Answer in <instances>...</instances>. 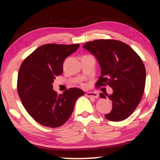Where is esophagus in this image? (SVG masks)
I'll return each instance as SVG.
<instances>
[{
    "label": "esophagus",
    "mask_w": 160,
    "mask_h": 160,
    "mask_svg": "<svg viewBox=\"0 0 160 160\" xmlns=\"http://www.w3.org/2000/svg\"><path fill=\"white\" fill-rule=\"evenodd\" d=\"M86 95L87 97H89V98H96L98 97V95L97 94L96 92H86Z\"/></svg>",
    "instance_id": "obj_1"
}]
</instances>
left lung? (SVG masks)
<instances>
[{"instance_id":"obj_1","label":"left lung","mask_w":160,"mask_h":160,"mask_svg":"<svg viewBox=\"0 0 160 160\" xmlns=\"http://www.w3.org/2000/svg\"><path fill=\"white\" fill-rule=\"evenodd\" d=\"M83 48L94 55L101 67L96 86L108 85L113 93H100L112 101L108 120L119 122L128 118L140 103L144 91L146 70L140 56L126 43L117 40H95Z\"/></svg>"}]
</instances>
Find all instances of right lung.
Wrapping results in <instances>:
<instances>
[{"label":"right lung","mask_w":160,"mask_h":160,"mask_svg":"<svg viewBox=\"0 0 160 160\" xmlns=\"http://www.w3.org/2000/svg\"><path fill=\"white\" fill-rule=\"evenodd\" d=\"M80 47L78 43L40 46L24 60L18 74L17 90L24 108L38 123L59 127L68 120L75 102L83 91L70 88L58 95L52 89L56 76L63 72V62Z\"/></svg>","instance_id":"add662e5"}]
</instances>
